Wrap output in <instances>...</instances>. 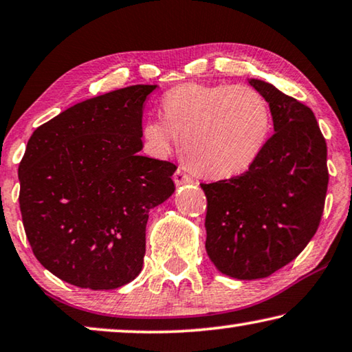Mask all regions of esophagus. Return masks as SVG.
Segmentation results:
<instances>
[{
	"label": "esophagus",
	"instance_id": "34e87169",
	"mask_svg": "<svg viewBox=\"0 0 352 352\" xmlns=\"http://www.w3.org/2000/svg\"><path fill=\"white\" fill-rule=\"evenodd\" d=\"M192 178L189 177L188 174H185V172L177 169L175 174H174V183L177 186H182V185H186V183H191Z\"/></svg>",
	"mask_w": 352,
	"mask_h": 352
}]
</instances>
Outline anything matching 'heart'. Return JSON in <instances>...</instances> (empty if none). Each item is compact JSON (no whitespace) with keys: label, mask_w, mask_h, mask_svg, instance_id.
Segmentation results:
<instances>
[{"label":"heart","mask_w":352,"mask_h":352,"mask_svg":"<svg viewBox=\"0 0 352 352\" xmlns=\"http://www.w3.org/2000/svg\"><path fill=\"white\" fill-rule=\"evenodd\" d=\"M161 108L163 117L144 122V146L164 158L183 136V152L206 177L243 174L258 160L271 136V106L250 86L183 82L164 94Z\"/></svg>","instance_id":"obj_1"}]
</instances>
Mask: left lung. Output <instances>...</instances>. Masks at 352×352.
Instances as JSON below:
<instances>
[{
    "instance_id": "1",
    "label": "left lung",
    "mask_w": 352,
    "mask_h": 352,
    "mask_svg": "<svg viewBox=\"0 0 352 352\" xmlns=\"http://www.w3.org/2000/svg\"><path fill=\"white\" fill-rule=\"evenodd\" d=\"M271 106L274 135L238 177L202 183L206 254L222 274L252 280L296 258L318 230L329 183L327 146L309 106L249 80Z\"/></svg>"
}]
</instances>
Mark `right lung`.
Returning <instances> with one entry per match:
<instances>
[{
	"instance_id": "right-lung-1",
	"label": "right lung",
	"mask_w": 352,
	"mask_h": 352,
	"mask_svg": "<svg viewBox=\"0 0 352 352\" xmlns=\"http://www.w3.org/2000/svg\"><path fill=\"white\" fill-rule=\"evenodd\" d=\"M136 85L76 103L36 128L19 166L32 254L60 280L113 289L142 270L148 211L175 191L177 166L141 156Z\"/></svg>"
}]
</instances>
